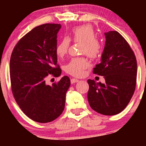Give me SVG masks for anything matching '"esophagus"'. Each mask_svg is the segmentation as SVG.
<instances>
[{"label": "esophagus", "mask_w": 146, "mask_h": 146, "mask_svg": "<svg viewBox=\"0 0 146 146\" xmlns=\"http://www.w3.org/2000/svg\"><path fill=\"white\" fill-rule=\"evenodd\" d=\"M78 82H79V80H77V79H75V78H72L71 80V84H74V83Z\"/></svg>", "instance_id": "34e87169"}]
</instances>
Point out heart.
<instances>
[{
  "label": "heart",
  "instance_id": "heart-1",
  "mask_svg": "<svg viewBox=\"0 0 146 146\" xmlns=\"http://www.w3.org/2000/svg\"><path fill=\"white\" fill-rule=\"evenodd\" d=\"M95 36V31L91 25H84L73 28L69 38H64L57 44V56L62 58L67 53L70 40H72L74 42L82 43L80 46L82 54H86L90 58H98L101 53L102 46ZM88 62L84 58H74L66 65L65 71L73 76L80 77L84 74V70L88 68Z\"/></svg>",
  "mask_w": 146,
  "mask_h": 146
}]
</instances>
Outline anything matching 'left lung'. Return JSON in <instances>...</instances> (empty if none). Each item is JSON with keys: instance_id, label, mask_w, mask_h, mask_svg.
Masks as SVG:
<instances>
[{"instance_id": "obj_1", "label": "left lung", "mask_w": 146, "mask_h": 146, "mask_svg": "<svg viewBox=\"0 0 146 146\" xmlns=\"http://www.w3.org/2000/svg\"><path fill=\"white\" fill-rule=\"evenodd\" d=\"M105 46L101 62L93 73L104 76L106 82L88 80V101L95 111L104 115L121 113L128 104L137 82L136 57L123 37L116 31L104 33Z\"/></svg>"}]
</instances>
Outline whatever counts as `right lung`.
<instances>
[{
  "label": "right lung",
  "mask_w": 146,
  "mask_h": 146,
  "mask_svg": "<svg viewBox=\"0 0 146 146\" xmlns=\"http://www.w3.org/2000/svg\"><path fill=\"white\" fill-rule=\"evenodd\" d=\"M60 24L41 25L18 41L10 58L11 90L16 103L29 118L51 122L62 113L66 93L71 84L64 76L52 86L45 82L49 74L60 76L57 64V34Z\"/></svg>",
  "instance_id": "1"
}]
</instances>
